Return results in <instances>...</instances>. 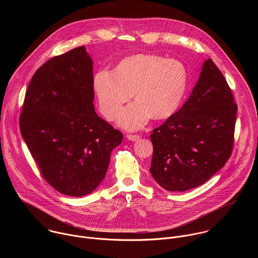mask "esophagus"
<instances>
[{
  "instance_id": "1",
  "label": "esophagus",
  "mask_w": 258,
  "mask_h": 258,
  "mask_svg": "<svg viewBox=\"0 0 258 258\" xmlns=\"http://www.w3.org/2000/svg\"><path fill=\"white\" fill-rule=\"evenodd\" d=\"M126 138H127L130 141H137V140H139L141 137H140V135H133V134H127V135H126Z\"/></svg>"
}]
</instances>
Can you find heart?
Instances as JSON below:
<instances>
[{"label":"heart","mask_w":258,"mask_h":258,"mask_svg":"<svg viewBox=\"0 0 258 258\" xmlns=\"http://www.w3.org/2000/svg\"><path fill=\"white\" fill-rule=\"evenodd\" d=\"M188 84L189 73L185 64L155 54L126 57L113 72L102 69L93 78L99 109L107 119H113L132 96L137 100L118 116V123L128 130L142 127L150 117L161 120L174 114L186 95Z\"/></svg>","instance_id":"1"}]
</instances>
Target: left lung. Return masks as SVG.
Segmentation results:
<instances>
[{
  "label": "left lung",
  "mask_w": 258,
  "mask_h": 258,
  "mask_svg": "<svg viewBox=\"0 0 258 258\" xmlns=\"http://www.w3.org/2000/svg\"><path fill=\"white\" fill-rule=\"evenodd\" d=\"M237 109L222 71L207 59L186 103L150 135V171L163 189L199 187L225 166L234 147Z\"/></svg>",
  "instance_id": "obj_1"
}]
</instances>
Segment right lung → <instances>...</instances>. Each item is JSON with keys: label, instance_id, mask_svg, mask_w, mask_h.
Here are the masks:
<instances>
[{"label": "right lung", "instance_id": "obj_1", "mask_svg": "<svg viewBox=\"0 0 258 258\" xmlns=\"http://www.w3.org/2000/svg\"><path fill=\"white\" fill-rule=\"evenodd\" d=\"M93 100V61L84 46L43 64L25 93L22 138L40 173L63 195L92 193L122 142V133L97 115Z\"/></svg>", "mask_w": 258, "mask_h": 258}]
</instances>
